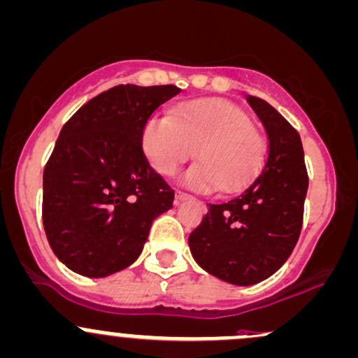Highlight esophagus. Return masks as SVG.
Listing matches in <instances>:
<instances>
[{
    "label": "esophagus",
    "mask_w": 358,
    "mask_h": 358,
    "mask_svg": "<svg viewBox=\"0 0 358 358\" xmlns=\"http://www.w3.org/2000/svg\"><path fill=\"white\" fill-rule=\"evenodd\" d=\"M190 197H192V195H188V194H185V192L178 190V192H176V195H175V200H176V202H183V200H188Z\"/></svg>",
    "instance_id": "esophagus-1"
}]
</instances>
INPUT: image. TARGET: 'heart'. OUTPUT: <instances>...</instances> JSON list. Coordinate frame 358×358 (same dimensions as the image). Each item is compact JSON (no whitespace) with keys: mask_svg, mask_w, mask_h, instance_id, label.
Instances as JSON below:
<instances>
[{"mask_svg":"<svg viewBox=\"0 0 358 358\" xmlns=\"http://www.w3.org/2000/svg\"><path fill=\"white\" fill-rule=\"evenodd\" d=\"M144 151L161 176L171 178L199 149V163L183 176L197 192L234 194L258 176L266 141L231 101L203 98L180 105L171 117H155L144 129Z\"/></svg>","mask_w":358,"mask_h":358,"instance_id":"heart-1","label":"heart"}]
</instances>
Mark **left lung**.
Here are the masks:
<instances>
[{
  "label": "left lung",
  "instance_id": "1",
  "mask_svg": "<svg viewBox=\"0 0 358 358\" xmlns=\"http://www.w3.org/2000/svg\"><path fill=\"white\" fill-rule=\"evenodd\" d=\"M262 120L270 146L257 178L209 212L188 238L195 262L234 285H253L287 262L302 229L308 170L296 129L272 105L246 96Z\"/></svg>",
  "mask_w": 358,
  "mask_h": 358
}]
</instances>
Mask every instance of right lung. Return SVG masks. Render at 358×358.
<instances>
[{
    "label": "right lung",
    "mask_w": 358,
    "mask_h": 358,
    "mask_svg": "<svg viewBox=\"0 0 358 358\" xmlns=\"http://www.w3.org/2000/svg\"><path fill=\"white\" fill-rule=\"evenodd\" d=\"M182 90L119 85L78 110L44 168L42 221L56 257L85 277H107L137 260L151 224L175 190L149 164V117Z\"/></svg>",
    "instance_id": "1"
}]
</instances>
